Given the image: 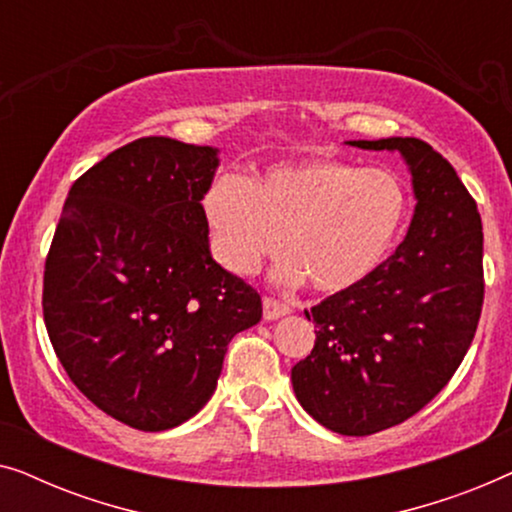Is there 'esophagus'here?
Wrapping results in <instances>:
<instances>
[{
    "mask_svg": "<svg viewBox=\"0 0 512 512\" xmlns=\"http://www.w3.org/2000/svg\"><path fill=\"white\" fill-rule=\"evenodd\" d=\"M293 307L289 303H279L275 298H263V319L265 321H275L279 317H286L291 314Z\"/></svg>",
    "mask_w": 512,
    "mask_h": 512,
    "instance_id": "esophagus-1",
    "label": "esophagus"
}]
</instances>
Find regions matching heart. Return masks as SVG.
I'll use <instances>...</instances> for the list:
<instances>
[{
	"instance_id": "1",
	"label": "heart",
	"mask_w": 512,
	"mask_h": 512,
	"mask_svg": "<svg viewBox=\"0 0 512 512\" xmlns=\"http://www.w3.org/2000/svg\"><path fill=\"white\" fill-rule=\"evenodd\" d=\"M214 254L251 275L284 242L275 275L319 293L354 289L387 261L410 214L403 181L389 170L338 158L265 167L247 181L221 174L202 195Z\"/></svg>"
}]
</instances>
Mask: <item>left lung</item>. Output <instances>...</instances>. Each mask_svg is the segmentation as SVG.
Returning <instances> with one entry per match:
<instances>
[{
	"label": "left lung",
	"instance_id": "left-lung-1",
	"mask_svg": "<svg viewBox=\"0 0 512 512\" xmlns=\"http://www.w3.org/2000/svg\"><path fill=\"white\" fill-rule=\"evenodd\" d=\"M401 153L415 214L398 249L354 289L305 312L317 340L291 368L293 394L342 436H370L415 415L450 382L482 312V221L454 167L415 137L352 139Z\"/></svg>",
	"mask_w": 512,
	"mask_h": 512
}]
</instances>
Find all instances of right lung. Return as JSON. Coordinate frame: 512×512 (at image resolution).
Masks as SVG:
<instances>
[{
    "label": "right lung",
    "mask_w": 512,
    "mask_h": 512,
    "mask_svg": "<svg viewBox=\"0 0 512 512\" xmlns=\"http://www.w3.org/2000/svg\"><path fill=\"white\" fill-rule=\"evenodd\" d=\"M219 149L142 137L69 188L46 258L44 321L62 368L139 431L191 419L261 296L209 249L202 195Z\"/></svg>",
    "instance_id": "1"
}]
</instances>
